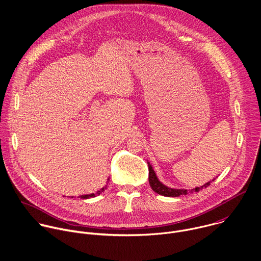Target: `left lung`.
<instances>
[{
    "label": "left lung",
    "mask_w": 261,
    "mask_h": 261,
    "mask_svg": "<svg viewBox=\"0 0 261 261\" xmlns=\"http://www.w3.org/2000/svg\"><path fill=\"white\" fill-rule=\"evenodd\" d=\"M148 161V160H147ZM148 167H149V184H150V187L152 188V190L159 194V195H162V196H165V197H178L180 195H187L189 193H195V192H199L200 190H202L203 188H207L211 181H213L215 178H213L212 180L204 184L203 186L201 187H196L195 189H190V190H187V189H174V188H169L167 186H165L164 184H162L159 178L157 177L152 165L150 164V162L148 161Z\"/></svg>",
    "instance_id": "1"
}]
</instances>
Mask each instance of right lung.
I'll return each mask as SVG.
<instances>
[{
  "instance_id": "1",
  "label": "right lung",
  "mask_w": 261,
  "mask_h": 261,
  "mask_svg": "<svg viewBox=\"0 0 261 261\" xmlns=\"http://www.w3.org/2000/svg\"><path fill=\"white\" fill-rule=\"evenodd\" d=\"M109 177L107 178V182L106 184H108V181H109ZM106 187H107V185L105 186V187H103L102 189H100L99 191H97V193H92V194H87V195H82V196H79L81 199H89V198H94V197H96V196H98V195H100L102 192H104L105 191V189H106ZM73 198V197H72Z\"/></svg>"
}]
</instances>
